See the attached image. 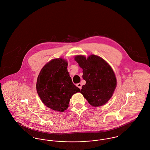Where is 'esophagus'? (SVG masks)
<instances>
[{"mask_svg":"<svg viewBox=\"0 0 150 150\" xmlns=\"http://www.w3.org/2000/svg\"><path fill=\"white\" fill-rule=\"evenodd\" d=\"M76 86L78 87V88H79L80 89H81L82 88V85L81 83H77V85H76Z\"/></svg>","mask_w":150,"mask_h":150,"instance_id":"34e87169","label":"esophagus"}]
</instances>
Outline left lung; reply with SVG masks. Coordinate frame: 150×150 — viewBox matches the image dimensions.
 Segmentation results:
<instances>
[{
    "label": "left lung",
    "mask_w": 150,
    "mask_h": 150,
    "mask_svg": "<svg viewBox=\"0 0 150 150\" xmlns=\"http://www.w3.org/2000/svg\"><path fill=\"white\" fill-rule=\"evenodd\" d=\"M74 59L82 69V78L86 81L81 93L93 107L106 104L117 85L113 69L104 59L96 55H91L87 58L78 55Z\"/></svg>",
    "instance_id": "1"
}]
</instances>
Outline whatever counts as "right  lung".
<instances>
[{
    "label": "right lung",
    "instance_id": "1",
    "mask_svg": "<svg viewBox=\"0 0 150 150\" xmlns=\"http://www.w3.org/2000/svg\"><path fill=\"white\" fill-rule=\"evenodd\" d=\"M67 67L64 59H53L41 69L37 79L36 88L42 101L55 111L67 110L71 96L80 91L71 81Z\"/></svg>",
    "mask_w": 150,
    "mask_h": 150
}]
</instances>
